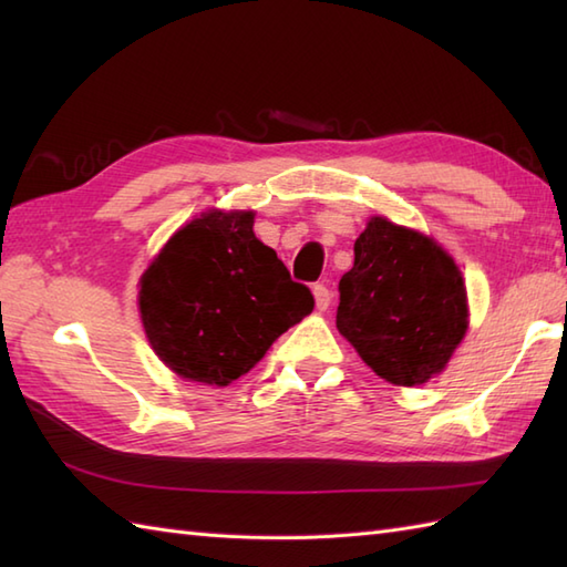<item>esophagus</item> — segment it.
<instances>
[{"instance_id":"34e87169","label":"esophagus","mask_w":567,"mask_h":567,"mask_svg":"<svg viewBox=\"0 0 567 567\" xmlns=\"http://www.w3.org/2000/svg\"><path fill=\"white\" fill-rule=\"evenodd\" d=\"M311 292H315V302H317V309L319 311H327L329 305H331V292L327 285H315L311 287Z\"/></svg>"}]
</instances>
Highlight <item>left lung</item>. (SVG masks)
Segmentation results:
<instances>
[{
  "instance_id": "8db88e82",
  "label": "left lung",
  "mask_w": 567,
  "mask_h": 567,
  "mask_svg": "<svg viewBox=\"0 0 567 567\" xmlns=\"http://www.w3.org/2000/svg\"><path fill=\"white\" fill-rule=\"evenodd\" d=\"M341 282L336 327L382 380L424 384L467 331V297L455 260L436 240L372 216Z\"/></svg>"
}]
</instances>
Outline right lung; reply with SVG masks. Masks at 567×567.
Listing matches in <instances>:
<instances>
[{"label":"right lung","instance_id":"obj_1","mask_svg":"<svg viewBox=\"0 0 567 567\" xmlns=\"http://www.w3.org/2000/svg\"><path fill=\"white\" fill-rule=\"evenodd\" d=\"M252 212H204L141 277L143 329L179 378L224 388L315 309L309 287L252 234Z\"/></svg>","mask_w":567,"mask_h":567}]
</instances>
